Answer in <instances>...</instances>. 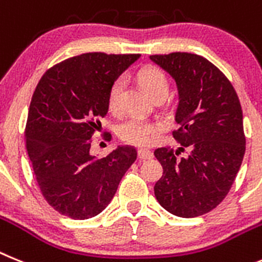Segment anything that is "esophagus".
<instances>
[{
  "label": "esophagus",
  "mask_w": 262,
  "mask_h": 262,
  "mask_svg": "<svg viewBox=\"0 0 262 262\" xmlns=\"http://www.w3.org/2000/svg\"><path fill=\"white\" fill-rule=\"evenodd\" d=\"M138 158L140 159H151L153 158V153L147 149H140L138 150Z\"/></svg>",
  "instance_id": "esophagus-1"
}]
</instances>
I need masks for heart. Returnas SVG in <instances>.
<instances>
[{
	"mask_svg": "<svg viewBox=\"0 0 262 262\" xmlns=\"http://www.w3.org/2000/svg\"><path fill=\"white\" fill-rule=\"evenodd\" d=\"M137 79L145 91L151 97L166 96L169 91V79L165 72L158 67H145L137 75ZM125 83L122 77H117L109 88L108 92V108L112 113H120L122 111V96H124ZM161 130V125L150 121L140 116L125 120L118 126V137L128 144L136 146H147L154 141L157 134Z\"/></svg>",
	"mask_w": 262,
	"mask_h": 262,
	"instance_id": "obj_1",
	"label": "heart"
}]
</instances>
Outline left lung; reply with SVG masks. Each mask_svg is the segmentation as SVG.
Returning <instances> with one entry per match:
<instances>
[{
	"label": "left lung",
	"instance_id": "obj_1",
	"mask_svg": "<svg viewBox=\"0 0 262 262\" xmlns=\"http://www.w3.org/2000/svg\"><path fill=\"white\" fill-rule=\"evenodd\" d=\"M177 83L179 103L172 136L181 147H158L163 175L154 186L159 204L181 217H196L227 196L245 153L243 111L231 81L196 54L151 55ZM188 156L178 159L181 151Z\"/></svg>",
	"mask_w": 262,
	"mask_h": 262
}]
</instances>
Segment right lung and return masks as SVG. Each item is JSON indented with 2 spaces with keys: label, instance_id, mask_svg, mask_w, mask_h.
<instances>
[{
  "label": "right lung",
  "instance_id": "right-lung-1",
  "mask_svg": "<svg viewBox=\"0 0 262 262\" xmlns=\"http://www.w3.org/2000/svg\"><path fill=\"white\" fill-rule=\"evenodd\" d=\"M140 54L87 52L45 72L31 97L26 149L40 192L62 215L84 220L99 215L137 159L133 146L104 158L91 156L92 136L108 113L111 84Z\"/></svg>",
  "mask_w": 262,
  "mask_h": 262
}]
</instances>
